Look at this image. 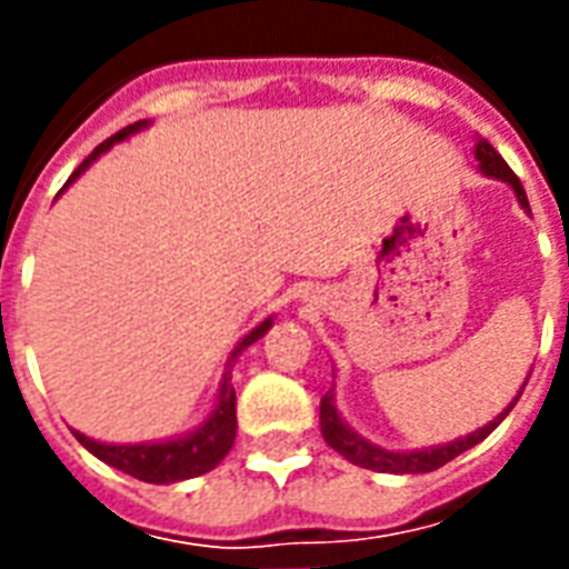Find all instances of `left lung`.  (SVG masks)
<instances>
[{"label": "left lung", "instance_id": "1", "mask_svg": "<svg viewBox=\"0 0 569 569\" xmlns=\"http://www.w3.org/2000/svg\"><path fill=\"white\" fill-rule=\"evenodd\" d=\"M476 158H478V170L485 176H493V179H502V182H509L515 191V198L518 203L530 212V203H527L525 186H521V179L512 173V167L502 161L500 151L493 149L488 140H478L476 146ZM521 393H525V387H521ZM518 402V396H515L509 408L502 411L500 418L490 420L488 427L476 429V432H469L466 439L448 441V445H439V448H427V451H387V448H378V445H371L362 436H357L353 429L347 427L341 415H338V408H335V393L322 396L320 402V429H322V439L329 441V448L341 453L345 460H350L353 466H362V469H371V472H393V476H408V472H432V469H439V466L451 463L453 457H460L463 451H469L472 445H478L481 439H488L493 429L500 427V420L509 415Z\"/></svg>", "mask_w": 569, "mask_h": 569}]
</instances>
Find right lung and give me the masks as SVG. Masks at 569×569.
Here are the masks:
<instances>
[{
	"instance_id": "right-lung-1",
	"label": "right lung",
	"mask_w": 569,
	"mask_h": 569,
	"mask_svg": "<svg viewBox=\"0 0 569 569\" xmlns=\"http://www.w3.org/2000/svg\"><path fill=\"white\" fill-rule=\"evenodd\" d=\"M146 121H137V124H130V128L118 130L116 137H109L106 142H100L97 149L84 158V161L76 167V173L69 176V182H76L88 167H91L106 149H112L116 142L128 140L130 133H137ZM63 186V188H67ZM60 188V191H63ZM273 320L259 322L252 332L237 345L234 357L240 350H247L249 345H256L261 335L271 329ZM237 436V396L234 387H231V378H224L222 390H219V402L212 408V415L207 418L203 427H198L194 432H188L182 439L176 441H154V445H106V441H93L88 436H81L76 432V439L93 453V457H100L103 463L116 466L121 472H128V476L140 478V481H149V485H170V481H182V478H194L203 476V472H210L216 466L222 463L224 453L231 451V445H234Z\"/></svg>"
}]
</instances>
